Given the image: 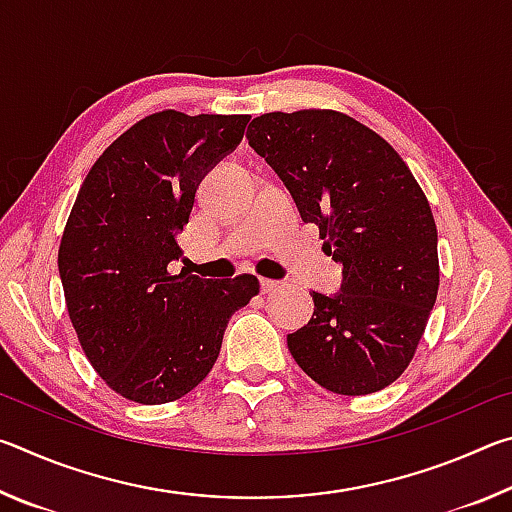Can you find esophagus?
<instances>
[{"mask_svg":"<svg viewBox=\"0 0 512 512\" xmlns=\"http://www.w3.org/2000/svg\"><path fill=\"white\" fill-rule=\"evenodd\" d=\"M259 287H262V293H271L273 289L280 287V282L268 280V277H262V280H259Z\"/></svg>","mask_w":512,"mask_h":512,"instance_id":"esophagus-1","label":"esophagus"}]
</instances>
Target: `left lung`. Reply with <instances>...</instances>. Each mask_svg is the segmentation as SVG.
<instances>
[{"label": "left lung", "instance_id": "left-lung-1", "mask_svg": "<svg viewBox=\"0 0 512 512\" xmlns=\"http://www.w3.org/2000/svg\"><path fill=\"white\" fill-rule=\"evenodd\" d=\"M246 137L343 266L339 293L311 291L314 316L287 336L293 359L332 393L381 391L411 363L438 296L427 196L393 146L343 112H266Z\"/></svg>", "mask_w": 512, "mask_h": 512}]
</instances>
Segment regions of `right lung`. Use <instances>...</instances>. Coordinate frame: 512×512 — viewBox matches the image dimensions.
Returning a JSON list of instances; mask_svg holds the SVG:
<instances>
[{"instance_id":"right-lung-1","label":"right lung","mask_w":512,"mask_h":512,"mask_svg":"<svg viewBox=\"0 0 512 512\" xmlns=\"http://www.w3.org/2000/svg\"><path fill=\"white\" fill-rule=\"evenodd\" d=\"M248 121L155 112L101 153L79 189L58 248L60 282L85 357L126 400L164 404L201 384L230 316L259 293L255 275L171 273L198 185Z\"/></svg>"}]
</instances>
